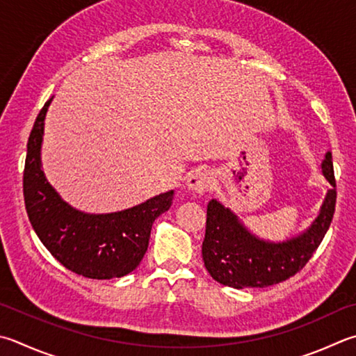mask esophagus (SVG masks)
<instances>
[{
  "label": "esophagus",
  "mask_w": 356,
  "mask_h": 356,
  "mask_svg": "<svg viewBox=\"0 0 356 356\" xmlns=\"http://www.w3.org/2000/svg\"><path fill=\"white\" fill-rule=\"evenodd\" d=\"M213 185V176L210 171L207 170H197L191 172V176L186 180V186L193 191L197 193V195H204V193L209 191Z\"/></svg>",
  "instance_id": "34e87169"
}]
</instances>
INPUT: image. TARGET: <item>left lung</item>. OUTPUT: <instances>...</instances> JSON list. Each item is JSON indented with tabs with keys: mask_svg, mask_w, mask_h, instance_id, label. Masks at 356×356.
I'll use <instances>...</instances> for the list:
<instances>
[{
	"mask_svg": "<svg viewBox=\"0 0 356 356\" xmlns=\"http://www.w3.org/2000/svg\"><path fill=\"white\" fill-rule=\"evenodd\" d=\"M322 174L333 188L327 191L318 218L303 234L282 243L250 234L234 211L211 199L207 205L202 258L213 279L236 289L266 288L299 273L319 248L333 219L336 180L332 152L322 161Z\"/></svg>",
	"mask_w": 356,
	"mask_h": 356,
	"instance_id": "8db88e82",
	"label": "left lung"
}]
</instances>
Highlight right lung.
I'll return each instance as SVG.
<instances>
[{"mask_svg":"<svg viewBox=\"0 0 356 356\" xmlns=\"http://www.w3.org/2000/svg\"><path fill=\"white\" fill-rule=\"evenodd\" d=\"M51 101L37 115L24 161L23 195L32 227L51 255L77 275L108 280L132 273L146 254L152 222L170 210L174 191L106 215H90L68 205L42 171L44 116Z\"/></svg>","mask_w":356,"mask_h":356,"instance_id":"obj_1","label":"right lung"}]
</instances>
